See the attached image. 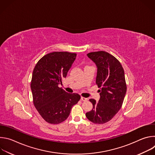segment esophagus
I'll return each mask as SVG.
<instances>
[{
    "mask_svg": "<svg viewBox=\"0 0 155 155\" xmlns=\"http://www.w3.org/2000/svg\"><path fill=\"white\" fill-rule=\"evenodd\" d=\"M81 100L82 101H87V99L86 98V97H81Z\"/></svg>",
    "mask_w": 155,
    "mask_h": 155,
    "instance_id": "esophagus-1",
    "label": "esophagus"
}]
</instances>
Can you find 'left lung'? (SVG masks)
I'll return each mask as SVG.
<instances>
[{
	"label": "left lung",
	"instance_id": "obj_1",
	"mask_svg": "<svg viewBox=\"0 0 155 155\" xmlns=\"http://www.w3.org/2000/svg\"><path fill=\"white\" fill-rule=\"evenodd\" d=\"M87 56L97 65L96 83L100 88V99H90L93 107L86 117L93 123L104 124L115 117L123 105L127 90L124 69L120 61L107 52H91Z\"/></svg>",
	"mask_w": 155,
	"mask_h": 155
}]
</instances>
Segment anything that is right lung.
<instances>
[{
  "instance_id": "add662e5",
  "label": "right lung",
  "mask_w": 155,
  "mask_h": 155,
  "mask_svg": "<svg viewBox=\"0 0 155 155\" xmlns=\"http://www.w3.org/2000/svg\"><path fill=\"white\" fill-rule=\"evenodd\" d=\"M77 54L54 51L43 56L33 71L31 83L33 103L41 117L50 124H59L68 118L80 96L68 93L62 84L75 60Z\"/></svg>"
}]
</instances>
